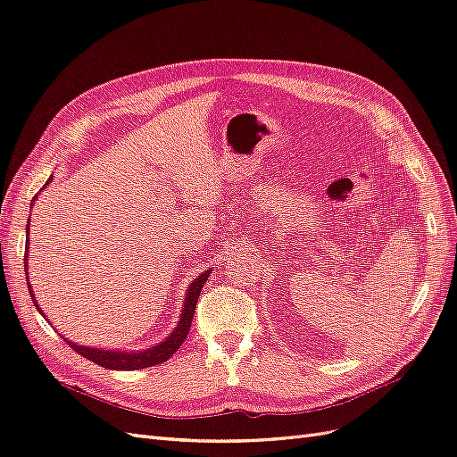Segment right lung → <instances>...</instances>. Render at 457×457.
Instances as JSON below:
<instances>
[{
    "mask_svg": "<svg viewBox=\"0 0 457 457\" xmlns=\"http://www.w3.org/2000/svg\"><path fill=\"white\" fill-rule=\"evenodd\" d=\"M49 183H51V177H49V181L46 183V187ZM44 188H41V190H44ZM36 198L37 196L32 198L30 205H34ZM29 228L30 227L26 225V238H29ZM26 250H29V245H26ZM26 257H29V253H26ZM26 261H29V259H26ZM24 267H29V262H26ZM210 274H212V270H205L198 276V278L192 280V284L187 289L183 311H181V316H179V322H177L175 329L163 341H160L156 347L143 349V351H112V349H95V347H87V345H78V343H72L71 339H66V337H64V341L71 345V347L78 354H81L84 358H87V361H93L95 364H99L106 370H143V368H148V366L162 364V362L168 361V358H171L177 353V349L181 347L183 341L187 339L190 324H192V316H195V311H196V303H198L200 292H202V287H204L207 276H210ZM26 284H29V292H30V297L34 301V307L41 314H44V311H41V307H39V303L34 297L30 278H29V270H26Z\"/></svg>",
    "mask_w": 457,
    "mask_h": 457,
    "instance_id": "add662e5",
    "label": "right lung"
}]
</instances>
